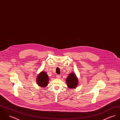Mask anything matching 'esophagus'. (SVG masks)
Segmentation results:
<instances>
[{"label": "esophagus", "instance_id": "34e87169", "mask_svg": "<svg viewBox=\"0 0 120 120\" xmlns=\"http://www.w3.org/2000/svg\"><path fill=\"white\" fill-rule=\"evenodd\" d=\"M56 78H57V79H60L61 78V76L60 75H56Z\"/></svg>", "mask_w": 120, "mask_h": 120}]
</instances>
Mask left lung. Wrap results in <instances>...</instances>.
Masks as SVG:
<instances>
[{
  "label": "left lung",
  "mask_w": 120,
  "mask_h": 120,
  "mask_svg": "<svg viewBox=\"0 0 120 120\" xmlns=\"http://www.w3.org/2000/svg\"><path fill=\"white\" fill-rule=\"evenodd\" d=\"M66 83L68 87L71 89L75 88L78 86V78L75 73H71L69 75L67 78Z\"/></svg>",
  "instance_id": "8db88e82"
}]
</instances>
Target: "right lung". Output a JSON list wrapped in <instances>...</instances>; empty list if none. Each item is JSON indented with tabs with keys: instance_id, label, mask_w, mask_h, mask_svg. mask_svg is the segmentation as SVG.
I'll list each match as a JSON object with an SVG mask.
<instances>
[{
	"instance_id": "add662e5",
	"label": "right lung",
	"mask_w": 120,
	"mask_h": 120,
	"mask_svg": "<svg viewBox=\"0 0 120 120\" xmlns=\"http://www.w3.org/2000/svg\"><path fill=\"white\" fill-rule=\"evenodd\" d=\"M37 84L42 87H46L48 84L49 78L46 73L42 71L38 75L37 78Z\"/></svg>"
}]
</instances>
